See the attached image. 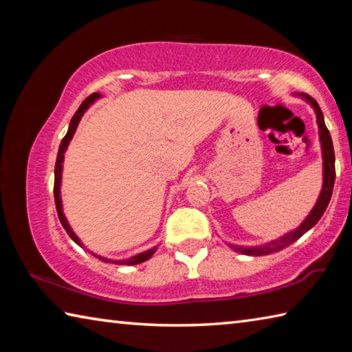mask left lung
I'll use <instances>...</instances> for the list:
<instances>
[{"mask_svg":"<svg viewBox=\"0 0 352 352\" xmlns=\"http://www.w3.org/2000/svg\"><path fill=\"white\" fill-rule=\"evenodd\" d=\"M296 96L301 98L302 100H306L307 104H311L315 115H317L318 136H320V144H321V158H323V186H321V192L317 199V204L314 205L312 211L307 214V217L302 220L300 226H296L295 230L285 233L284 236L279 237V239L262 243V245H258V247H242V245H233V243H228V245L237 253H242L247 256H262V254L275 253V252H279V250L289 247L290 243H294L295 241L300 239L302 234L307 233L312 226H315V223H317L321 219V216L324 214L327 205H329V200L332 197L333 182H336V155H333L331 133L326 127L323 111H321L317 100L302 93H296Z\"/></svg>","mask_w":352,"mask_h":352,"instance_id":"left-lung-1","label":"left lung"}]
</instances>
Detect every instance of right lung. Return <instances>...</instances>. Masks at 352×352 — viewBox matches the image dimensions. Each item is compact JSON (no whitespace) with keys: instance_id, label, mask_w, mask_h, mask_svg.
Instances as JSON below:
<instances>
[{"instance_id":"add662e5","label":"right lung","mask_w":352,"mask_h":352,"mask_svg":"<svg viewBox=\"0 0 352 352\" xmlns=\"http://www.w3.org/2000/svg\"><path fill=\"white\" fill-rule=\"evenodd\" d=\"M102 98V94L99 93H93L91 96H88L83 102L80 104L79 109H77V111L74 113V116L71 118V122H69V127H68V132L67 135H65V138L62 140L60 146H58V153H57V160H56V169H54V200H56V208H57V214H58V219H60V223L65 228V231H67L68 236L73 239L77 245L83 248V243L82 241L77 237V234L73 231V228H71V225L68 223L67 217H65L63 214V205H62V195H60V186H62V172H63V160H65V152H67V148L69 146V141L73 140V136L76 133V129L77 126H79L80 119L83 116V113H85L90 107L96 102L98 99ZM158 247H153V248H148L146 250V252L142 253H138L135 256H130V258H126V259H109V258H104V256L100 254H96L90 252L93 256H96V258H99L100 261L104 262H110V264H118V265H136V264H141V262H144L147 259L152 258V254L157 252Z\"/></svg>"}]
</instances>
